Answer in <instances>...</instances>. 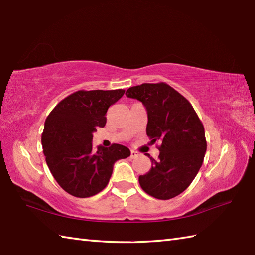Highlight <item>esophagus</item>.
<instances>
[{
    "mask_svg": "<svg viewBox=\"0 0 255 255\" xmlns=\"http://www.w3.org/2000/svg\"><path fill=\"white\" fill-rule=\"evenodd\" d=\"M138 155H139V153L137 152V151H134V150H131V151H130V156H131L132 159H133V158H137Z\"/></svg>",
    "mask_w": 255,
    "mask_h": 255,
    "instance_id": "1",
    "label": "esophagus"
}]
</instances>
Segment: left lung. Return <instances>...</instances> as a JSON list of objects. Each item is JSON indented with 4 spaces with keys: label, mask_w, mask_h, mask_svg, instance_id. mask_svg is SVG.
Listing matches in <instances>:
<instances>
[{
    "label": "left lung",
    "mask_w": 255,
    "mask_h": 255,
    "mask_svg": "<svg viewBox=\"0 0 255 255\" xmlns=\"http://www.w3.org/2000/svg\"><path fill=\"white\" fill-rule=\"evenodd\" d=\"M126 96L144 105L147 134L159 141V159L139 176L140 186L150 196L170 199L183 193L203 164L207 143L204 126L185 97L166 83H143L126 91ZM148 155V154H147Z\"/></svg>",
    "instance_id": "obj_1"
}]
</instances>
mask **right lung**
<instances>
[{"mask_svg": "<svg viewBox=\"0 0 255 255\" xmlns=\"http://www.w3.org/2000/svg\"><path fill=\"white\" fill-rule=\"evenodd\" d=\"M125 90L78 91L62 100L45 122L41 144L47 165L64 191L85 198L106 187L114 163L126 159L130 150L113 143L93 151V132L104 127L108 107L124 95Z\"/></svg>", "mask_w": 255, "mask_h": 255, "instance_id": "1", "label": "right lung"}]
</instances>
